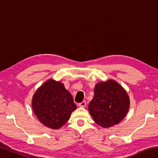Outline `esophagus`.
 I'll return each mask as SVG.
<instances>
[{
  "mask_svg": "<svg viewBox=\"0 0 158 158\" xmlns=\"http://www.w3.org/2000/svg\"><path fill=\"white\" fill-rule=\"evenodd\" d=\"M86 105V102L85 101H82L81 102H80V103H79V106H81V107H84V106Z\"/></svg>",
  "mask_w": 158,
  "mask_h": 158,
  "instance_id": "1",
  "label": "esophagus"
}]
</instances>
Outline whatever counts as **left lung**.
I'll return each mask as SVG.
<instances>
[{
    "label": "left lung",
    "mask_w": 158,
    "mask_h": 158,
    "mask_svg": "<svg viewBox=\"0 0 158 158\" xmlns=\"http://www.w3.org/2000/svg\"><path fill=\"white\" fill-rule=\"evenodd\" d=\"M94 92L89 111L96 123L109 127L121 122L130 106L125 90L114 80H108L96 85Z\"/></svg>",
    "instance_id": "obj_1"
}]
</instances>
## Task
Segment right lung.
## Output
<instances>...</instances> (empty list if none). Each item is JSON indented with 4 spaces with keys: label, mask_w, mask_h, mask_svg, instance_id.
<instances>
[{
    "label": "right lung",
    "mask_w": 158,
    "mask_h": 158,
    "mask_svg": "<svg viewBox=\"0 0 158 158\" xmlns=\"http://www.w3.org/2000/svg\"><path fill=\"white\" fill-rule=\"evenodd\" d=\"M32 106L37 118L45 126L58 129L77 109L72 95L63 84L49 79L35 93Z\"/></svg>",
    "instance_id": "right-lung-1"
}]
</instances>
